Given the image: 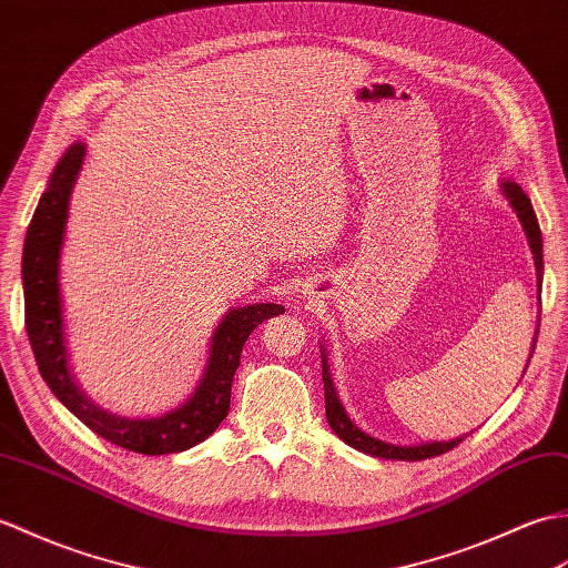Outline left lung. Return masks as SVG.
<instances>
[{"label": "left lung", "instance_id": "8db88e82", "mask_svg": "<svg viewBox=\"0 0 568 568\" xmlns=\"http://www.w3.org/2000/svg\"><path fill=\"white\" fill-rule=\"evenodd\" d=\"M503 192H506V196L510 199L513 209L518 211V216L523 221V229H525L527 237H530V247H532L535 264H537V276L541 282V270H545V260H541V231H539V223H537V216H535V209L530 204V199H527V194L520 189V184L506 182V184H503ZM323 386H325V418H327V423H331L335 435L343 439V443L364 452V455L382 457V459H398V462H420V459L445 455V452L455 449L464 439V437H457V439H449V443H427V445H415V447H396V445L382 443V439H374L367 433H362L359 427L349 420V415L345 413L343 403H339V398L335 394L331 372H327L325 355H323Z\"/></svg>", "mask_w": 568, "mask_h": 568}]
</instances>
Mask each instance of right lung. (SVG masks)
I'll list each match as a JSON object with an SVG mask.
<instances>
[{
	"instance_id": "right-lung-1",
	"label": "right lung",
	"mask_w": 568,
	"mask_h": 568,
	"mask_svg": "<svg viewBox=\"0 0 568 568\" xmlns=\"http://www.w3.org/2000/svg\"><path fill=\"white\" fill-rule=\"evenodd\" d=\"M84 145L74 143L50 178L27 231L21 260L23 306H27V333L43 382L70 413L99 437L109 439L138 455H172L184 452L216 430L231 410V386L235 369L241 367V352L255 327L284 313L280 304H252L235 308L213 333L209 369L196 394L182 408L160 418H121L87 400L68 369L65 339H62V308L58 284V257L68 221V199L74 178L82 168Z\"/></svg>"
}]
</instances>
